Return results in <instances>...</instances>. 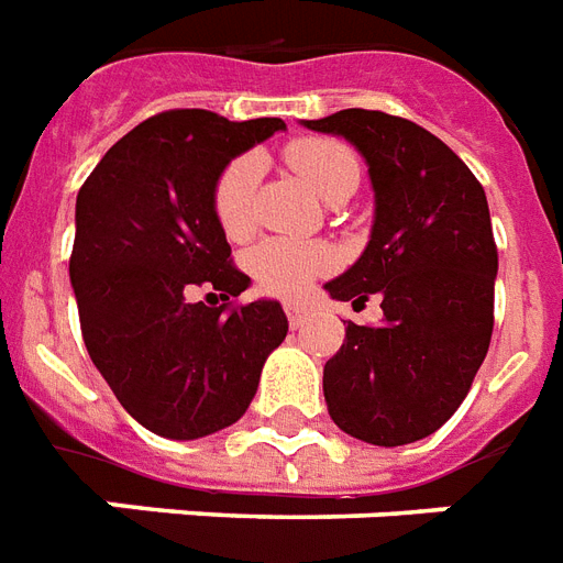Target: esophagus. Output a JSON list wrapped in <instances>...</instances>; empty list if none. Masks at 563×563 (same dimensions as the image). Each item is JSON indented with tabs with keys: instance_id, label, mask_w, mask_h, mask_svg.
Wrapping results in <instances>:
<instances>
[{
	"instance_id": "esophagus-1",
	"label": "esophagus",
	"mask_w": 563,
	"mask_h": 563,
	"mask_svg": "<svg viewBox=\"0 0 563 563\" xmlns=\"http://www.w3.org/2000/svg\"><path fill=\"white\" fill-rule=\"evenodd\" d=\"M286 318H289V324L298 330V327H303V321H307V312H303L298 303H286Z\"/></svg>"
}]
</instances>
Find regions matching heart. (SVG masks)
Returning <instances> with one entry per match:
<instances>
[{
	"mask_svg": "<svg viewBox=\"0 0 563 563\" xmlns=\"http://www.w3.org/2000/svg\"><path fill=\"white\" fill-rule=\"evenodd\" d=\"M286 161L324 201L353 192L360 184L356 154L330 136H303L286 148ZM260 180V157L242 154L230 161L212 187V212L228 239H245L254 230V195ZM247 272L268 295L298 298L309 283L335 265L333 247L324 242L298 239H265L247 251Z\"/></svg>",
	"mask_w": 563,
	"mask_h": 563,
	"instance_id": "obj_1",
	"label": "heart"
}]
</instances>
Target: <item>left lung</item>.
I'll list each match as a JSON object with an SVG mask.
<instances>
[{
	"mask_svg": "<svg viewBox=\"0 0 563 563\" xmlns=\"http://www.w3.org/2000/svg\"><path fill=\"white\" fill-rule=\"evenodd\" d=\"M344 136L368 163L374 228L330 298L383 303V324L347 321L324 365L335 427L365 444L400 446L453 418L485 362L494 330L497 245L485 189L427 128L383 110L303 119Z\"/></svg>",
	"mask_w": 563,
	"mask_h": 563,
	"instance_id": "1",
	"label": "left lung"
}]
</instances>
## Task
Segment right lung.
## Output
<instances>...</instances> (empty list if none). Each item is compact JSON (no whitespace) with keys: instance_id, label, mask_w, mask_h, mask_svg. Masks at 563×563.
Listing matches in <instances>:
<instances>
[{"instance_id":"1","label":"right lung","mask_w":563,"mask_h":563,"mask_svg":"<svg viewBox=\"0 0 563 563\" xmlns=\"http://www.w3.org/2000/svg\"><path fill=\"white\" fill-rule=\"evenodd\" d=\"M283 119L166 110L110 148L75 201L69 256L81 335L117 400L154 435L192 441L236 423L289 333L277 300L236 303L251 277L230 260L212 187ZM212 285L230 305L188 300Z\"/></svg>"}]
</instances>
